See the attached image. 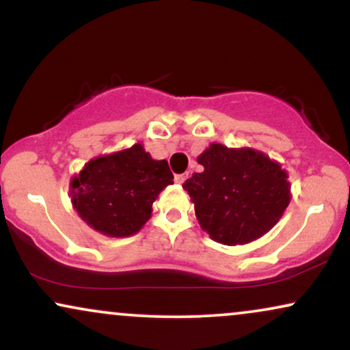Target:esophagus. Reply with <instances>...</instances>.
I'll list each match as a JSON object with an SVG mask.
<instances>
[{
    "instance_id": "1",
    "label": "esophagus",
    "mask_w": 350,
    "mask_h": 350,
    "mask_svg": "<svg viewBox=\"0 0 350 350\" xmlns=\"http://www.w3.org/2000/svg\"><path fill=\"white\" fill-rule=\"evenodd\" d=\"M187 172H184V174H176L174 176V180H176V183H178V184H183L184 183V180L185 179H187Z\"/></svg>"
}]
</instances>
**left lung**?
<instances>
[{"mask_svg": "<svg viewBox=\"0 0 350 350\" xmlns=\"http://www.w3.org/2000/svg\"><path fill=\"white\" fill-rule=\"evenodd\" d=\"M183 187L196 205L203 231L224 245L256 241L280 221L291 200V185L280 163L252 148L211 144Z\"/></svg>", "mask_w": 350, "mask_h": 350, "instance_id": "obj_1", "label": "left lung"}]
</instances>
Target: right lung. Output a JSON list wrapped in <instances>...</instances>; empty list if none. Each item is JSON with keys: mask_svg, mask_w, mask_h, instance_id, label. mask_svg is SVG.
<instances>
[{"mask_svg": "<svg viewBox=\"0 0 350 350\" xmlns=\"http://www.w3.org/2000/svg\"><path fill=\"white\" fill-rule=\"evenodd\" d=\"M172 179L166 160H153L135 144L88 161L70 180V196L88 226L105 236L127 237L150 219L153 202Z\"/></svg>", "mask_w": 350, "mask_h": 350, "instance_id": "1", "label": "right lung"}]
</instances>
